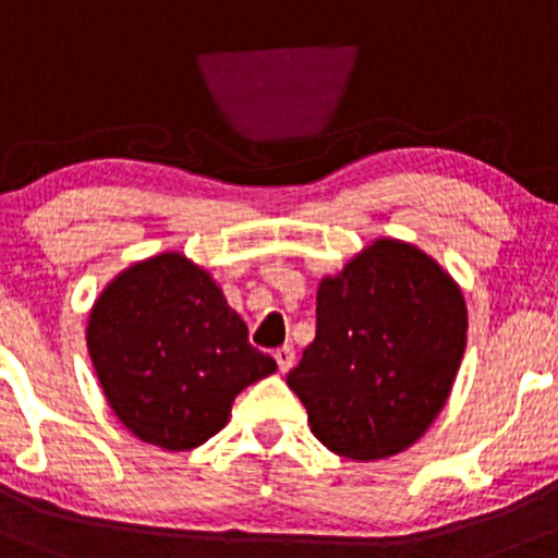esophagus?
<instances>
[{
	"mask_svg": "<svg viewBox=\"0 0 558 558\" xmlns=\"http://www.w3.org/2000/svg\"><path fill=\"white\" fill-rule=\"evenodd\" d=\"M274 359H277L279 372L287 374L292 366H295V350H292V345H284V348H279L277 353H274Z\"/></svg>",
	"mask_w": 558,
	"mask_h": 558,
	"instance_id": "1",
	"label": "esophagus"
}]
</instances>
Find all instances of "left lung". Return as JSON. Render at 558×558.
Returning <instances> with one entry per match:
<instances>
[{
  "instance_id": "left-lung-1",
  "label": "left lung",
  "mask_w": 558,
  "mask_h": 558,
  "mask_svg": "<svg viewBox=\"0 0 558 558\" xmlns=\"http://www.w3.org/2000/svg\"><path fill=\"white\" fill-rule=\"evenodd\" d=\"M459 284L400 240L361 250L316 292V340L287 385L331 453L377 461L414 446L442 411L466 348Z\"/></svg>"
}]
</instances>
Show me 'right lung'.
Returning <instances> with one entry per match:
<instances>
[{
    "label": "right lung",
    "mask_w": 558,
    "mask_h": 558,
    "mask_svg": "<svg viewBox=\"0 0 558 558\" xmlns=\"http://www.w3.org/2000/svg\"><path fill=\"white\" fill-rule=\"evenodd\" d=\"M86 348L112 414L166 450L203 446L227 427L234 398L277 372L221 287L181 253L118 274L89 313Z\"/></svg>",
    "instance_id": "right-lung-1"
}]
</instances>
